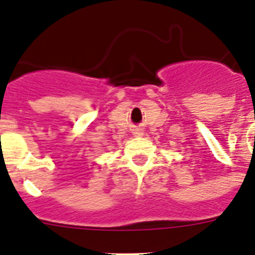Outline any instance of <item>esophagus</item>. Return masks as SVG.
I'll use <instances>...</instances> for the list:
<instances>
[{
  "label": "esophagus",
  "instance_id": "34e87169",
  "mask_svg": "<svg viewBox=\"0 0 255 255\" xmlns=\"http://www.w3.org/2000/svg\"><path fill=\"white\" fill-rule=\"evenodd\" d=\"M132 135H134V136H142L143 135V129H140V128H135V129L132 130Z\"/></svg>",
  "mask_w": 255,
  "mask_h": 255
}]
</instances>
